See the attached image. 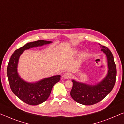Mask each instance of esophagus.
<instances>
[{
  "instance_id": "34e87169",
  "label": "esophagus",
  "mask_w": 124,
  "mask_h": 124,
  "mask_svg": "<svg viewBox=\"0 0 124 124\" xmlns=\"http://www.w3.org/2000/svg\"><path fill=\"white\" fill-rule=\"evenodd\" d=\"M71 77H72V75H71V73H69V72L65 73L63 75V78L66 79H70Z\"/></svg>"
}]
</instances>
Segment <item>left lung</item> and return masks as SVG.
<instances>
[{
	"instance_id": "left-lung-1",
	"label": "left lung",
	"mask_w": 124,
	"mask_h": 124,
	"mask_svg": "<svg viewBox=\"0 0 124 124\" xmlns=\"http://www.w3.org/2000/svg\"><path fill=\"white\" fill-rule=\"evenodd\" d=\"M101 47L107 56L108 66V72L105 79L94 86L72 80L71 96L76 102L84 105H93L102 101L111 92L116 82L117 70L112 52L105 46L101 45Z\"/></svg>"
}]
</instances>
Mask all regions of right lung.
Segmentation results:
<instances>
[{
    "label": "right lung",
    "mask_w": 124,
    "mask_h": 124,
    "mask_svg": "<svg viewBox=\"0 0 124 124\" xmlns=\"http://www.w3.org/2000/svg\"><path fill=\"white\" fill-rule=\"evenodd\" d=\"M43 40L28 43L16 50L10 57L7 74L12 91L21 100L29 105H38L45 102L51 93L54 85L60 80V75L46 78L36 83H28L21 79L17 71L19 57L26 49L49 44Z\"/></svg>",
    "instance_id": "1"
}]
</instances>
